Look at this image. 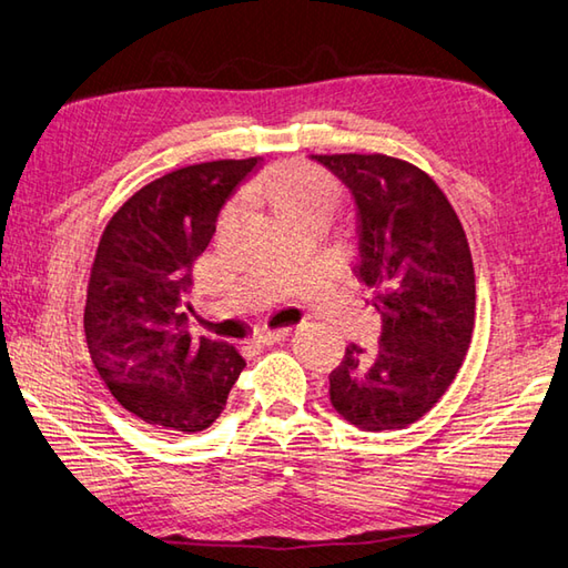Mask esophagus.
<instances>
[{
  "label": "esophagus",
  "mask_w": 568,
  "mask_h": 568,
  "mask_svg": "<svg viewBox=\"0 0 568 568\" xmlns=\"http://www.w3.org/2000/svg\"><path fill=\"white\" fill-rule=\"evenodd\" d=\"M287 335H291V327L257 329V333H255V339H257V343H263V345H273V343H281V339H285Z\"/></svg>",
  "instance_id": "obj_1"
}]
</instances>
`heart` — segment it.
Returning a JSON list of instances; mask_svg holds the SVG:
<instances>
[{
  "instance_id": "heart-1",
  "label": "heart",
  "mask_w": 568,
  "mask_h": 568,
  "mask_svg": "<svg viewBox=\"0 0 568 568\" xmlns=\"http://www.w3.org/2000/svg\"><path fill=\"white\" fill-rule=\"evenodd\" d=\"M245 199L265 205L283 225L301 219H333L339 203V185L327 171L307 163H281L245 185Z\"/></svg>"
}]
</instances>
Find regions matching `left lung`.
<instances>
[{"mask_svg": "<svg viewBox=\"0 0 568 568\" xmlns=\"http://www.w3.org/2000/svg\"><path fill=\"white\" fill-rule=\"evenodd\" d=\"M355 195L359 261L383 335L347 345L329 399L367 432L407 427L437 405L467 355L477 287L467 235L445 191L415 163L385 153L313 156Z\"/></svg>", "mask_w": 568, "mask_h": 568, "instance_id": "left-lung-1", "label": "left lung"}]
</instances>
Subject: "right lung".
Wrapping results in <instances>:
<instances>
[{
	"label": "right lung",
	"instance_id": "1",
	"mask_svg": "<svg viewBox=\"0 0 568 568\" xmlns=\"http://www.w3.org/2000/svg\"><path fill=\"white\" fill-rule=\"evenodd\" d=\"M257 166L261 156L171 171L133 193L101 233L84 307L89 355L119 405L153 427H211L245 367L229 343H195L185 297L223 203Z\"/></svg>",
	"mask_w": 568,
	"mask_h": 568
}]
</instances>
